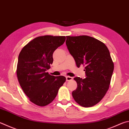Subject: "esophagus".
I'll list each match as a JSON object with an SVG mask.
<instances>
[{"label": "esophagus", "instance_id": "1", "mask_svg": "<svg viewBox=\"0 0 129 129\" xmlns=\"http://www.w3.org/2000/svg\"><path fill=\"white\" fill-rule=\"evenodd\" d=\"M73 79V77H69V76H67L66 77V80L67 81H71Z\"/></svg>", "mask_w": 129, "mask_h": 129}]
</instances>
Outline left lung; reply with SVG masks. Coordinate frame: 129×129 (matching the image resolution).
<instances>
[{"instance_id": "8db88e82", "label": "left lung", "mask_w": 129, "mask_h": 129, "mask_svg": "<svg viewBox=\"0 0 129 129\" xmlns=\"http://www.w3.org/2000/svg\"><path fill=\"white\" fill-rule=\"evenodd\" d=\"M66 45L78 68L83 65L86 77H75L77 88L72 92L74 99L83 107L98 103L108 90L114 64L107 47L87 36L67 37Z\"/></svg>"}]
</instances>
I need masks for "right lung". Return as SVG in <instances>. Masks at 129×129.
<instances>
[{"label": "right lung", "instance_id": "add662e5", "mask_svg": "<svg viewBox=\"0 0 129 129\" xmlns=\"http://www.w3.org/2000/svg\"><path fill=\"white\" fill-rule=\"evenodd\" d=\"M65 39V36L37 37L23 47L18 56V82L30 101L38 106L51 103L66 81L64 76L55 77L46 72L53 62V52Z\"/></svg>", "mask_w": 129, "mask_h": 129}]
</instances>
